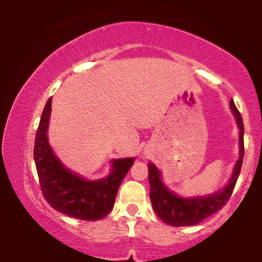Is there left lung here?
Returning a JSON list of instances; mask_svg holds the SVG:
<instances>
[{
  "mask_svg": "<svg viewBox=\"0 0 262 262\" xmlns=\"http://www.w3.org/2000/svg\"><path fill=\"white\" fill-rule=\"evenodd\" d=\"M229 106L239 128V159L235 162L229 181L223 188L203 196H180L165 185L161 179L160 170L155 166V164L152 162L148 164L150 200L156 215L164 221V223L172 227L196 225L219 212L230 198L242 170L243 158H244V124L233 100H230Z\"/></svg>",
  "mask_w": 262,
  "mask_h": 262,
  "instance_id": "obj_1",
  "label": "left lung"
}]
</instances>
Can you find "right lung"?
<instances>
[{
  "mask_svg": "<svg viewBox=\"0 0 262 262\" xmlns=\"http://www.w3.org/2000/svg\"><path fill=\"white\" fill-rule=\"evenodd\" d=\"M52 98L45 104L35 135L34 161L43 196L62 214L81 221H98L113 209L117 192L135 158L111 160L103 179L87 180L74 172L56 156L48 139Z\"/></svg>",
  "mask_w": 262,
  "mask_h": 262,
  "instance_id": "obj_1",
  "label": "right lung"
}]
</instances>
